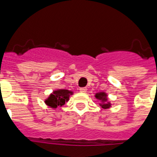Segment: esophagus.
Returning <instances> with one entry per match:
<instances>
[{"mask_svg": "<svg viewBox=\"0 0 157 157\" xmlns=\"http://www.w3.org/2000/svg\"><path fill=\"white\" fill-rule=\"evenodd\" d=\"M80 92H82V93H85L87 92V88H80Z\"/></svg>", "mask_w": 157, "mask_h": 157, "instance_id": "esophagus-1", "label": "esophagus"}]
</instances>
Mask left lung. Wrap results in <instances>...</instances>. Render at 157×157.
<instances>
[{
    "instance_id": "1",
    "label": "left lung",
    "mask_w": 157,
    "mask_h": 157,
    "mask_svg": "<svg viewBox=\"0 0 157 157\" xmlns=\"http://www.w3.org/2000/svg\"><path fill=\"white\" fill-rule=\"evenodd\" d=\"M95 97L99 100V105L100 107H102V108L103 109H108L111 107V102L108 100V98H107V94L104 92H99L95 93Z\"/></svg>"
}]
</instances>
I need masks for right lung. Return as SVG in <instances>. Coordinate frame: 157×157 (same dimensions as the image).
<instances>
[{
    "mask_svg": "<svg viewBox=\"0 0 157 157\" xmlns=\"http://www.w3.org/2000/svg\"><path fill=\"white\" fill-rule=\"evenodd\" d=\"M73 94V92L68 89H57L50 93L47 99H45V103L51 108L56 109L58 107H62L67 103L69 96Z\"/></svg>",
    "mask_w": 157,
    "mask_h": 157,
    "instance_id": "obj_1",
    "label": "right lung"
}]
</instances>
